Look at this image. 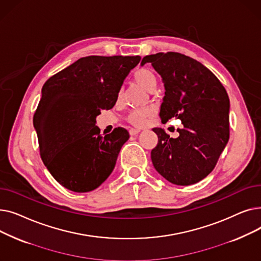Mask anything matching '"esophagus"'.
Here are the masks:
<instances>
[{
	"mask_svg": "<svg viewBox=\"0 0 261 261\" xmlns=\"http://www.w3.org/2000/svg\"><path fill=\"white\" fill-rule=\"evenodd\" d=\"M129 132H130V134L133 136V135H136L138 133H140V130H139V129H133V128H131V129L129 130Z\"/></svg>",
	"mask_w": 261,
	"mask_h": 261,
	"instance_id": "esophagus-1",
	"label": "esophagus"
}]
</instances>
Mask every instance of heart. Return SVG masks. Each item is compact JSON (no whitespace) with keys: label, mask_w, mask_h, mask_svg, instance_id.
Returning <instances> with one entry per match:
<instances>
[{"label":"heart","mask_w":261,"mask_h":261,"mask_svg":"<svg viewBox=\"0 0 261 261\" xmlns=\"http://www.w3.org/2000/svg\"><path fill=\"white\" fill-rule=\"evenodd\" d=\"M133 81L147 92H153L156 87V77L149 68H140L133 74ZM121 96V92L118 93V98ZM152 110H133L128 115V121L135 127L145 126L148 119L152 116Z\"/></svg>","instance_id":"heart-1"}]
</instances>
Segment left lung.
<instances>
[{"mask_svg": "<svg viewBox=\"0 0 261 261\" xmlns=\"http://www.w3.org/2000/svg\"><path fill=\"white\" fill-rule=\"evenodd\" d=\"M146 63H151L165 88L162 121L175 117L183 123L176 139L153 129L159 139L151 151L153 166L172 184L198 183L213 171L228 142V95L206 66L180 53L149 55L141 65Z\"/></svg>", "mask_w": 261, "mask_h": 261, "instance_id": "1", "label": "left lung"}]
</instances>
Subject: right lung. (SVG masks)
Returning a JSON list of instances; mask_svg holds the SVG:
<instances>
[{"label":"right lung","mask_w":261,"mask_h":261,"mask_svg":"<svg viewBox=\"0 0 261 261\" xmlns=\"http://www.w3.org/2000/svg\"><path fill=\"white\" fill-rule=\"evenodd\" d=\"M140 56H89L50 77L34 115L40 155L59 184L75 193L99 187L112 173L129 132L101 136L96 117L116 103Z\"/></svg>","instance_id":"add662e5"}]
</instances>
